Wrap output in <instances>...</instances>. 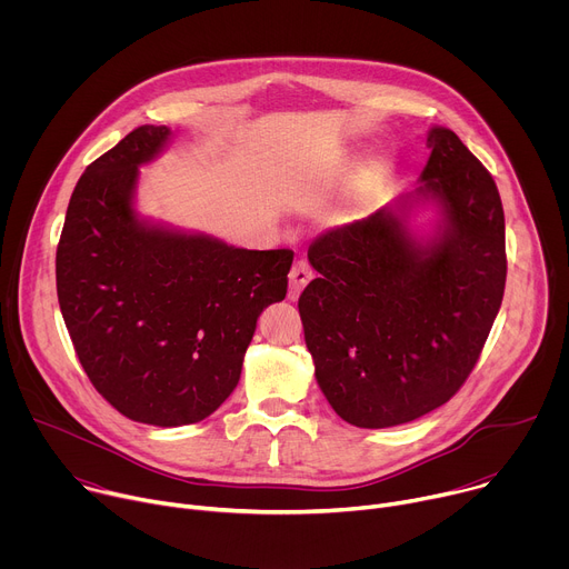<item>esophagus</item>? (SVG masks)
Returning a JSON list of instances; mask_svg holds the SVG:
<instances>
[{
	"mask_svg": "<svg viewBox=\"0 0 569 569\" xmlns=\"http://www.w3.org/2000/svg\"><path fill=\"white\" fill-rule=\"evenodd\" d=\"M310 279H312L310 266H308L303 259H299V261L292 266V270H290V290H288V297H290V299H297Z\"/></svg>",
	"mask_w": 569,
	"mask_h": 569,
	"instance_id": "esophagus-1",
	"label": "esophagus"
}]
</instances>
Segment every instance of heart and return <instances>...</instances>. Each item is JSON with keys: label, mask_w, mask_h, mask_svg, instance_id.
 Masks as SVG:
<instances>
[{"label": "heart", "mask_w": 569, "mask_h": 569, "mask_svg": "<svg viewBox=\"0 0 569 569\" xmlns=\"http://www.w3.org/2000/svg\"><path fill=\"white\" fill-rule=\"evenodd\" d=\"M387 176H389V161H385V159L373 161V164H371V167L367 169V173H365L362 187H360V191L356 193V198H353L349 211H351V213H358V211L365 207V202L385 184Z\"/></svg>", "instance_id": "heart-1"}]
</instances>
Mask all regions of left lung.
Here are the masks:
<instances>
[{
  "label": "left lung",
  "instance_id": "1",
  "mask_svg": "<svg viewBox=\"0 0 569 569\" xmlns=\"http://www.w3.org/2000/svg\"><path fill=\"white\" fill-rule=\"evenodd\" d=\"M428 148L417 198L443 211L430 246L382 207L308 248L319 277L299 297L306 347L331 408L358 428L410 423L448 402L477 365L505 297L496 180L448 128H432Z\"/></svg>",
  "mask_w": 569,
  "mask_h": 569
}]
</instances>
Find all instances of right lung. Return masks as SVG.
I'll list each match as a JSON object with an SVG mask.
<instances>
[{
  "label": "right lung",
  "instance_id": "obj_1",
  "mask_svg": "<svg viewBox=\"0 0 569 569\" xmlns=\"http://www.w3.org/2000/svg\"><path fill=\"white\" fill-rule=\"evenodd\" d=\"M169 134L139 126L92 161L56 252L58 303L90 382L123 417L159 428L220 408L292 266V250H240L134 218L137 167Z\"/></svg>",
  "mask_w": 569,
  "mask_h": 569
}]
</instances>
